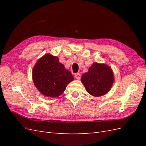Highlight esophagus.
<instances>
[{
  "mask_svg": "<svg viewBox=\"0 0 146 146\" xmlns=\"http://www.w3.org/2000/svg\"><path fill=\"white\" fill-rule=\"evenodd\" d=\"M74 77H75V78H76L78 79V80H80V78H81V75H80V74L77 73V74H75Z\"/></svg>",
  "mask_w": 146,
  "mask_h": 146,
  "instance_id": "1",
  "label": "esophagus"
}]
</instances>
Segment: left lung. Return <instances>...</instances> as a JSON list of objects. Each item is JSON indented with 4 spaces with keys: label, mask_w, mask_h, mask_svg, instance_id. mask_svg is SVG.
<instances>
[{
    "label": "left lung",
    "mask_w": 146,
    "mask_h": 146,
    "mask_svg": "<svg viewBox=\"0 0 146 146\" xmlns=\"http://www.w3.org/2000/svg\"><path fill=\"white\" fill-rule=\"evenodd\" d=\"M81 81L88 93L94 97L102 96L108 92L113 86V72L107 64L94 63L88 72L82 75Z\"/></svg>",
    "instance_id": "1"
}]
</instances>
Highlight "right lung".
<instances>
[{
    "label": "right lung",
    "mask_w": 146,
    "mask_h": 146,
    "mask_svg": "<svg viewBox=\"0 0 146 146\" xmlns=\"http://www.w3.org/2000/svg\"><path fill=\"white\" fill-rule=\"evenodd\" d=\"M32 78L35 86L44 96L57 98L63 93L74 77L57 56L46 54L34 66Z\"/></svg>",
    "instance_id": "1"
}]
</instances>
